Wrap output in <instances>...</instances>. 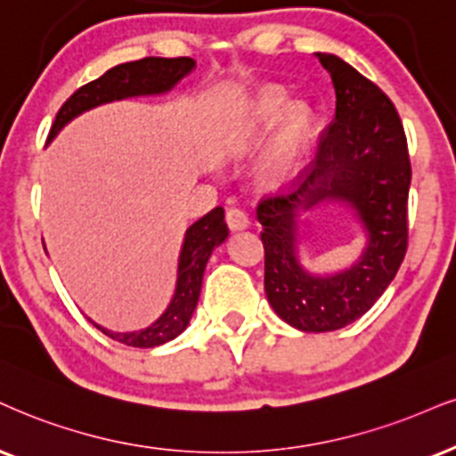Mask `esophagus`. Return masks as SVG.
<instances>
[{
    "label": "esophagus",
    "mask_w": 456,
    "mask_h": 456,
    "mask_svg": "<svg viewBox=\"0 0 456 456\" xmlns=\"http://www.w3.org/2000/svg\"><path fill=\"white\" fill-rule=\"evenodd\" d=\"M226 224L230 230H245L249 226V217H247V213L243 209H239V207H230L226 211Z\"/></svg>",
    "instance_id": "34e87169"
}]
</instances>
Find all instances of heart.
Here are the masks:
<instances>
[{"mask_svg": "<svg viewBox=\"0 0 456 456\" xmlns=\"http://www.w3.org/2000/svg\"><path fill=\"white\" fill-rule=\"evenodd\" d=\"M285 104H288V94L283 88H262L245 110L237 131L240 143L256 145L279 120L260 167L262 179L273 185L285 182L297 171L314 128V114L306 103H291L288 109L284 108Z\"/></svg>", "mask_w": 456, "mask_h": 456, "instance_id": "obj_1", "label": "heart"}]
</instances>
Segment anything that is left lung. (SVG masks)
Instances as JSON below:
<instances>
[{
    "label": "left lung",
    "mask_w": 456,
    "mask_h": 456,
    "mask_svg": "<svg viewBox=\"0 0 456 456\" xmlns=\"http://www.w3.org/2000/svg\"><path fill=\"white\" fill-rule=\"evenodd\" d=\"M314 56L334 84V122L300 188L264 199L257 222L264 228V289L274 313L300 331H334L368 313L400 271L408 247L412 168L391 99L340 56ZM325 201L356 211L366 247L345 272L314 275L297 257V226L300 212Z\"/></svg>",
    "instance_id": "left-lung-1"
}]
</instances>
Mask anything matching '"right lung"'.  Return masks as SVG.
Here are the masks:
<instances>
[{"instance_id": "right-lung-1", "label": "right lung", "mask_w": 456, "mask_h": 456, "mask_svg": "<svg viewBox=\"0 0 456 456\" xmlns=\"http://www.w3.org/2000/svg\"><path fill=\"white\" fill-rule=\"evenodd\" d=\"M194 67V59H190V56H179V59L145 56V59L111 67L110 71H105L97 80L77 88L65 101L63 108L56 114L53 128H50L48 142H53L67 122H71L73 118L84 114V111L99 108V105L128 97L168 93ZM226 239L228 226L224 222V209L222 207H216V209L202 216L199 222H194L192 226L185 230L183 245L182 251H179L177 262L175 291H173V297L165 308V313L154 323L137 331H111L94 322L93 325L103 331L105 336H110L111 340L137 348L160 346L168 340L177 338L188 328L190 319H192L196 302H199L200 296L202 274H205V266L209 262L211 251L222 245Z\"/></svg>"}]
</instances>
